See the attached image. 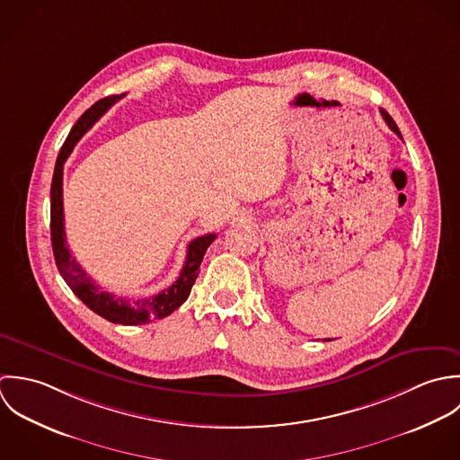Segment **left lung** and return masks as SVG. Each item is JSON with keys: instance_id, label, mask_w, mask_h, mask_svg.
Wrapping results in <instances>:
<instances>
[{"instance_id": "8db88e82", "label": "left lung", "mask_w": 460, "mask_h": 460, "mask_svg": "<svg viewBox=\"0 0 460 460\" xmlns=\"http://www.w3.org/2000/svg\"><path fill=\"white\" fill-rule=\"evenodd\" d=\"M380 113H382V117H384V120H385V124L391 128V131H394L400 138H402V133H400V129H398V126H396V122L391 119V115L385 111V110H380Z\"/></svg>"}]
</instances>
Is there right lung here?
<instances>
[{
	"instance_id": "right-lung-1",
	"label": "right lung",
	"mask_w": 460,
	"mask_h": 460,
	"mask_svg": "<svg viewBox=\"0 0 460 460\" xmlns=\"http://www.w3.org/2000/svg\"><path fill=\"white\" fill-rule=\"evenodd\" d=\"M120 95L104 97L93 104L75 124L69 137L66 138L60 155L57 158L55 174L51 181V245L55 254V263L67 282V286L73 289V293L89 307L95 314L102 316L104 320L119 325H142L149 323L158 318L169 316L172 311H176L184 300L188 298L191 286L199 276V267L202 263V258L208 251V247L215 242L217 234L209 233L204 236H199L190 242L186 261L183 270L174 280L172 286L160 291L155 296H140V298H117L115 295L99 289V286L93 280V277L87 276V272L76 263V260L71 256V251L67 247L66 240V227H64V199H62V180H64V164L73 153L78 140L93 128V122L119 99Z\"/></svg>"
}]
</instances>
